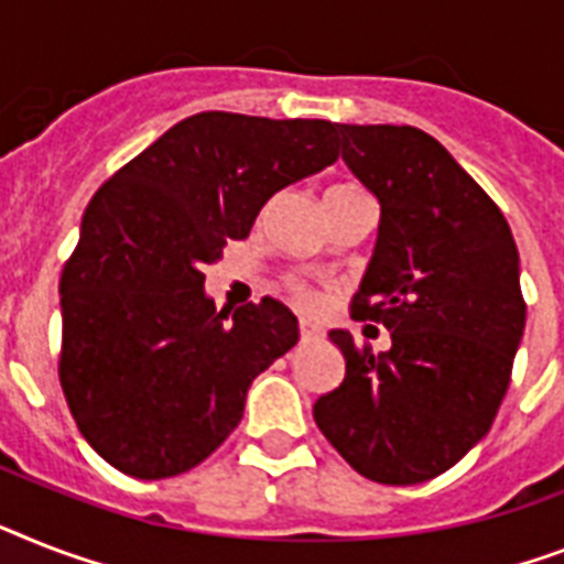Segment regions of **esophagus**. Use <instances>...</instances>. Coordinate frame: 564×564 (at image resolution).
<instances>
[{
	"label": "esophagus",
	"instance_id": "34e87169",
	"mask_svg": "<svg viewBox=\"0 0 564 564\" xmlns=\"http://www.w3.org/2000/svg\"><path fill=\"white\" fill-rule=\"evenodd\" d=\"M324 329L313 322H301V341L304 345H313V341H322Z\"/></svg>",
	"mask_w": 564,
	"mask_h": 564
}]
</instances>
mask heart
I'll list each match as a JSON object with an SVG mask.
<instances>
[{
	"label": "heart",
	"mask_w": 564,
	"mask_h": 564,
	"mask_svg": "<svg viewBox=\"0 0 564 564\" xmlns=\"http://www.w3.org/2000/svg\"><path fill=\"white\" fill-rule=\"evenodd\" d=\"M350 187L354 185H336V187H329L327 194H333V191H350ZM290 290H292V295L297 297V301H301V304H315V292L310 290V286H306V283H301V281H292L290 283Z\"/></svg>",
	"instance_id": "b5f03b06"
}]
</instances>
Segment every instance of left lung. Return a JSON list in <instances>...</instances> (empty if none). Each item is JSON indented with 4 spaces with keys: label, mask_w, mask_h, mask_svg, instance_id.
Wrapping results in <instances>:
<instances>
[{
    "label": "left lung",
    "mask_w": 564,
    "mask_h": 564,
    "mask_svg": "<svg viewBox=\"0 0 564 564\" xmlns=\"http://www.w3.org/2000/svg\"><path fill=\"white\" fill-rule=\"evenodd\" d=\"M341 159L377 196L379 231L354 318L382 322L386 354L329 329L345 379L315 425L356 473L409 487L484 441L524 336L519 249L505 214L416 127L338 123Z\"/></svg>",
    "instance_id": "left-lung-1"
}]
</instances>
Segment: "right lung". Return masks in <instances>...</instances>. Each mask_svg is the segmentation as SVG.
I'll list each match as a JSON object with an SVG mask.
<instances>
[{
  "label": "right lung",
  "instance_id": "right-lung-1",
  "mask_svg": "<svg viewBox=\"0 0 564 564\" xmlns=\"http://www.w3.org/2000/svg\"><path fill=\"white\" fill-rule=\"evenodd\" d=\"M336 132L318 118L199 112L86 205L59 278V386L86 443L123 475L203 464L242 420L254 377L295 347L290 306L217 313L203 269L281 187L336 162Z\"/></svg>",
  "mask_w": 564,
  "mask_h": 564
}]
</instances>
